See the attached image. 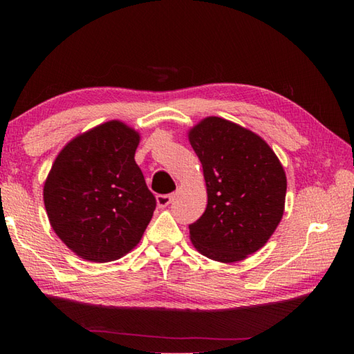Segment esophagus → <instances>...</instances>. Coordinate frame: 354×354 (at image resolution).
I'll list each match as a JSON object with an SVG mask.
<instances>
[{"instance_id":"obj_1","label":"esophagus","mask_w":354,"mask_h":354,"mask_svg":"<svg viewBox=\"0 0 354 354\" xmlns=\"http://www.w3.org/2000/svg\"><path fill=\"white\" fill-rule=\"evenodd\" d=\"M173 196L171 194H158L156 196V205L160 208H165L167 205L171 204Z\"/></svg>"}]
</instances>
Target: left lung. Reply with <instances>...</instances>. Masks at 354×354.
Here are the masks:
<instances>
[{
  "instance_id": "1",
  "label": "left lung",
  "mask_w": 354,
  "mask_h": 354,
  "mask_svg": "<svg viewBox=\"0 0 354 354\" xmlns=\"http://www.w3.org/2000/svg\"><path fill=\"white\" fill-rule=\"evenodd\" d=\"M207 185V208L190 225V240L205 257L234 263L257 252L284 213L286 173L260 135L221 117L189 131Z\"/></svg>"
}]
</instances>
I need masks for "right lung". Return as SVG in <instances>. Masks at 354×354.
I'll return each mask as SVG.
<instances>
[{"label":"right lung","instance_id":"obj_1","mask_svg":"<svg viewBox=\"0 0 354 354\" xmlns=\"http://www.w3.org/2000/svg\"><path fill=\"white\" fill-rule=\"evenodd\" d=\"M140 132L120 120L66 142L44 183L53 231L77 257L106 263L131 252L156 201L135 162Z\"/></svg>","mask_w":354,"mask_h":354}]
</instances>
